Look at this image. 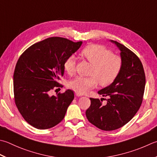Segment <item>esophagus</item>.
<instances>
[{
    "instance_id": "34e87169",
    "label": "esophagus",
    "mask_w": 157,
    "mask_h": 157,
    "mask_svg": "<svg viewBox=\"0 0 157 157\" xmlns=\"http://www.w3.org/2000/svg\"><path fill=\"white\" fill-rule=\"evenodd\" d=\"M75 95L76 97H82V94H79V93H75Z\"/></svg>"
}]
</instances>
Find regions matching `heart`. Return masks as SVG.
<instances>
[{"label": "heart", "instance_id": "1", "mask_svg": "<svg viewBox=\"0 0 157 157\" xmlns=\"http://www.w3.org/2000/svg\"><path fill=\"white\" fill-rule=\"evenodd\" d=\"M82 56L92 65L91 77H77L69 83V87L76 93H85L89 89L96 86L99 82L103 86L111 84L121 72L122 65L121 58L113 54L112 52L100 45H90L84 48ZM64 69L69 75L74 74L76 71V58L71 55L64 63Z\"/></svg>", "mask_w": 157, "mask_h": 157}]
</instances>
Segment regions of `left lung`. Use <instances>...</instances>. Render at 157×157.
I'll use <instances>...</instances> for the list:
<instances>
[{
	"mask_svg": "<svg viewBox=\"0 0 157 157\" xmlns=\"http://www.w3.org/2000/svg\"><path fill=\"white\" fill-rule=\"evenodd\" d=\"M111 42L121 51V72L111 84L98 92L108 97L106 105H103L101 99L90 98V106L86 112L88 121L103 131L118 129L133 118L142 105L146 85L140 58L124 45L113 40Z\"/></svg>",
	"mask_w": 157,
	"mask_h": 157,
	"instance_id": "8db88e82",
	"label": "left lung"
}]
</instances>
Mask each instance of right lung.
<instances>
[{"label":"right lung","mask_w":157,"mask_h":157,"mask_svg":"<svg viewBox=\"0 0 157 157\" xmlns=\"http://www.w3.org/2000/svg\"><path fill=\"white\" fill-rule=\"evenodd\" d=\"M82 41L53 36L32 45L21 55L13 74L15 103L24 119L38 129H47L63 121L74 99L71 90L50 96L64 75V63Z\"/></svg>","instance_id":"add662e5"}]
</instances>
